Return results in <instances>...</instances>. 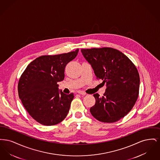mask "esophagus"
Wrapping results in <instances>:
<instances>
[{
  "label": "esophagus",
  "instance_id": "1",
  "mask_svg": "<svg viewBox=\"0 0 160 160\" xmlns=\"http://www.w3.org/2000/svg\"><path fill=\"white\" fill-rule=\"evenodd\" d=\"M77 93H78V94L81 95H86V93L83 91H78L77 92Z\"/></svg>",
  "mask_w": 160,
  "mask_h": 160
}]
</instances>
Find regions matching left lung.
Here are the masks:
<instances>
[{
    "instance_id": "1",
    "label": "left lung",
    "mask_w": 160,
    "mask_h": 160,
    "mask_svg": "<svg viewBox=\"0 0 160 160\" xmlns=\"http://www.w3.org/2000/svg\"><path fill=\"white\" fill-rule=\"evenodd\" d=\"M97 78L106 83L102 97L95 93V104L90 108L99 121L116 122L130 112L137 101L140 77L136 67L122 52L112 48L82 49Z\"/></svg>"
}]
</instances>
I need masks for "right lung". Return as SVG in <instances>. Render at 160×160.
I'll list each match as a JSON object with an SVG mask.
<instances>
[{
    "label": "right lung",
    "instance_id": "1",
    "mask_svg": "<svg viewBox=\"0 0 160 160\" xmlns=\"http://www.w3.org/2000/svg\"><path fill=\"white\" fill-rule=\"evenodd\" d=\"M78 50L37 58L28 65L20 77L19 98L29 114L41 124H58L68 113L74 95L62 92L58 83L64 79L65 67L76 57Z\"/></svg>",
    "mask_w": 160,
    "mask_h": 160
}]
</instances>
